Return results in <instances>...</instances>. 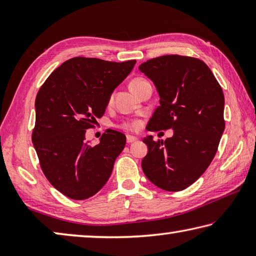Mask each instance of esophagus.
<instances>
[{"label": "esophagus", "instance_id": "34e87169", "mask_svg": "<svg viewBox=\"0 0 256 256\" xmlns=\"http://www.w3.org/2000/svg\"><path fill=\"white\" fill-rule=\"evenodd\" d=\"M138 138H136V136H126V141H128V144H132V142H134V141H136Z\"/></svg>", "mask_w": 256, "mask_h": 256}]
</instances>
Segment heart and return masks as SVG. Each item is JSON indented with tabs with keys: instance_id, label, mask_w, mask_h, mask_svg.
I'll return each instance as SVG.
<instances>
[{
	"instance_id": "obj_1",
	"label": "heart",
	"mask_w": 256,
	"mask_h": 256,
	"mask_svg": "<svg viewBox=\"0 0 256 256\" xmlns=\"http://www.w3.org/2000/svg\"><path fill=\"white\" fill-rule=\"evenodd\" d=\"M146 80L142 79V78H136V79H134L131 81V84H130V88L133 89L138 86V84H141L142 82H144ZM120 128H123L124 130H126V131H136V130L140 128V120H126V122H124L122 125H120Z\"/></svg>"
}]
</instances>
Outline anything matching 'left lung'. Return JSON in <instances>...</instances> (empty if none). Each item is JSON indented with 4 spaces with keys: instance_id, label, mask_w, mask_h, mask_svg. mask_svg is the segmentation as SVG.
<instances>
[{
    "instance_id": "1",
    "label": "left lung",
    "mask_w": 256,
    "mask_h": 256,
    "mask_svg": "<svg viewBox=\"0 0 256 256\" xmlns=\"http://www.w3.org/2000/svg\"><path fill=\"white\" fill-rule=\"evenodd\" d=\"M138 70L154 82L160 98L146 130H174L164 141L144 138L148 154L142 170L159 188L185 190L206 172L218 149L224 130L222 89L204 62L188 56H160Z\"/></svg>"
}]
</instances>
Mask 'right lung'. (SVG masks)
Returning <instances> with one entry per match:
<instances>
[{"instance_id":"1","label":"right lung","mask_w":256,"mask_h":256,"mask_svg":"<svg viewBox=\"0 0 256 256\" xmlns=\"http://www.w3.org/2000/svg\"><path fill=\"white\" fill-rule=\"evenodd\" d=\"M136 63L73 58L40 86L32 140L46 178L66 196L88 198L110 177L126 136L108 130L92 146L86 142V130L104 115L112 92Z\"/></svg>"}]
</instances>
